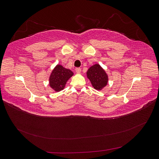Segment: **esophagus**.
Listing matches in <instances>:
<instances>
[{"label": "esophagus", "mask_w": 159, "mask_h": 159, "mask_svg": "<svg viewBox=\"0 0 159 159\" xmlns=\"http://www.w3.org/2000/svg\"><path fill=\"white\" fill-rule=\"evenodd\" d=\"M75 71H76L77 74H80L81 71V70L80 68H75Z\"/></svg>", "instance_id": "obj_1"}]
</instances>
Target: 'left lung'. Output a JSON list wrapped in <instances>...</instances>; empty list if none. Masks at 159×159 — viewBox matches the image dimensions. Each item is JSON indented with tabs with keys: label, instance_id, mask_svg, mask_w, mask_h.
Segmentation results:
<instances>
[{
	"label": "left lung",
	"instance_id": "1",
	"mask_svg": "<svg viewBox=\"0 0 159 159\" xmlns=\"http://www.w3.org/2000/svg\"><path fill=\"white\" fill-rule=\"evenodd\" d=\"M87 76L91 85L97 90L102 89L107 84L108 76L99 64L91 66L87 71Z\"/></svg>",
	"mask_w": 159,
	"mask_h": 159
}]
</instances>
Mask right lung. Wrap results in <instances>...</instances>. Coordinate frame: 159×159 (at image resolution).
Here are the masks:
<instances>
[{
	"label": "right lung",
	"instance_id": "obj_1",
	"mask_svg": "<svg viewBox=\"0 0 159 159\" xmlns=\"http://www.w3.org/2000/svg\"><path fill=\"white\" fill-rule=\"evenodd\" d=\"M74 75L70 70L64 68L61 65H57L52 70L50 76V86L56 91L64 89L68 80Z\"/></svg>",
	"mask_w": 159,
	"mask_h": 159
}]
</instances>
